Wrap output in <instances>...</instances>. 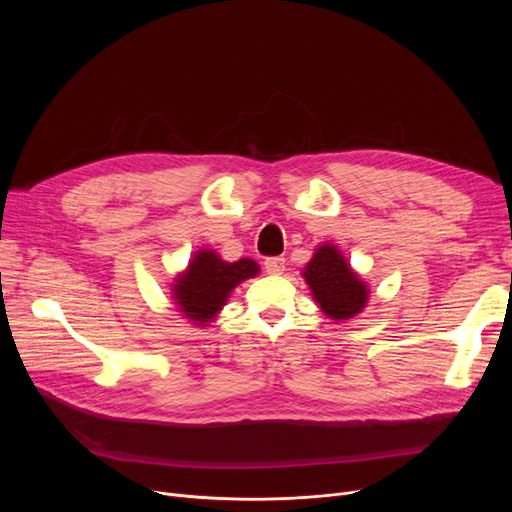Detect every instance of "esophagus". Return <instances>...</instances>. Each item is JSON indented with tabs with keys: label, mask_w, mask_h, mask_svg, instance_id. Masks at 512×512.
I'll use <instances>...</instances> for the list:
<instances>
[{
	"label": "esophagus",
	"mask_w": 512,
	"mask_h": 512,
	"mask_svg": "<svg viewBox=\"0 0 512 512\" xmlns=\"http://www.w3.org/2000/svg\"><path fill=\"white\" fill-rule=\"evenodd\" d=\"M265 272L267 274H274V276H280V274H284V270H286V261L282 259V257H270V259H265Z\"/></svg>",
	"instance_id": "1"
}]
</instances>
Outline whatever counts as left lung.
<instances>
[{"mask_svg": "<svg viewBox=\"0 0 512 512\" xmlns=\"http://www.w3.org/2000/svg\"><path fill=\"white\" fill-rule=\"evenodd\" d=\"M303 278L319 309L332 319H351L367 305V284L330 242L313 253L311 261L305 265Z\"/></svg>", "mask_w": 512, "mask_h": 512, "instance_id": "1", "label": "left lung"}]
</instances>
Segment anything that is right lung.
I'll use <instances>...</instances> for the list:
<instances>
[{
  "label": "right lung",
  "instance_id": "add662e5",
  "mask_svg": "<svg viewBox=\"0 0 512 512\" xmlns=\"http://www.w3.org/2000/svg\"><path fill=\"white\" fill-rule=\"evenodd\" d=\"M259 265L253 259L224 261L211 249L199 251L172 288L178 311L195 326H207L226 305L230 292L242 282L255 278Z\"/></svg>",
  "mask_w": 512,
  "mask_h": 512
}]
</instances>
